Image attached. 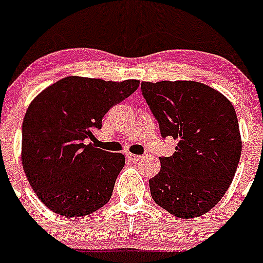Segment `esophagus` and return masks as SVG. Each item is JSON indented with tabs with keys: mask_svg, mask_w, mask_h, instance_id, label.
Here are the masks:
<instances>
[{
	"mask_svg": "<svg viewBox=\"0 0 263 263\" xmlns=\"http://www.w3.org/2000/svg\"><path fill=\"white\" fill-rule=\"evenodd\" d=\"M126 158H128L129 160H132V162H138V160L140 159V155H137V154H133V153H126Z\"/></svg>",
	"mask_w": 263,
	"mask_h": 263,
	"instance_id": "obj_1",
	"label": "esophagus"
}]
</instances>
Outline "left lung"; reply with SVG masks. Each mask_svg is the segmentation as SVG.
Here are the masks:
<instances>
[{
  "label": "left lung",
  "instance_id": "obj_1",
  "mask_svg": "<svg viewBox=\"0 0 263 263\" xmlns=\"http://www.w3.org/2000/svg\"><path fill=\"white\" fill-rule=\"evenodd\" d=\"M142 92L162 137L177 140L172 157L149 180L154 202L174 217L210 212L230 188L242 152L232 103L198 81H143Z\"/></svg>",
  "mask_w": 263,
  "mask_h": 263
}]
</instances>
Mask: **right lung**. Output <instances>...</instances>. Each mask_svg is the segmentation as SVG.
<instances>
[{
    "instance_id": "right-lung-1",
    "label": "right lung",
    "mask_w": 263,
    "mask_h": 263,
    "mask_svg": "<svg viewBox=\"0 0 263 263\" xmlns=\"http://www.w3.org/2000/svg\"><path fill=\"white\" fill-rule=\"evenodd\" d=\"M139 86L67 76L42 90L22 121L21 160L36 196L49 210L65 217H84L111 198L125 164L121 153L95 148L92 130L104 115Z\"/></svg>"
}]
</instances>
